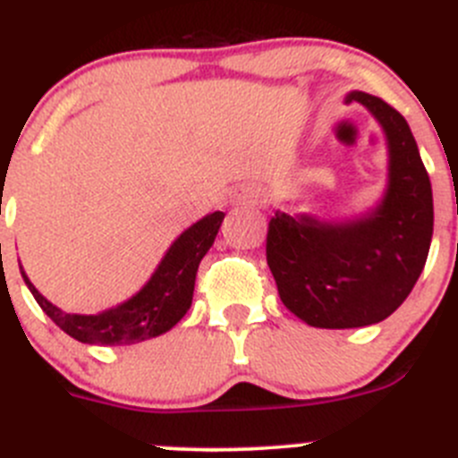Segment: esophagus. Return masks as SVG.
<instances>
[{"label":"esophagus","mask_w":458,"mask_h":458,"mask_svg":"<svg viewBox=\"0 0 458 458\" xmlns=\"http://www.w3.org/2000/svg\"><path fill=\"white\" fill-rule=\"evenodd\" d=\"M237 203H258L259 194L253 190V187H246V190H239V194H234Z\"/></svg>","instance_id":"34e87169"}]
</instances>
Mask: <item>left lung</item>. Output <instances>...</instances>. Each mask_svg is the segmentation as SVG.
Wrapping results in <instances>:
<instances>
[{
  "mask_svg": "<svg viewBox=\"0 0 458 458\" xmlns=\"http://www.w3.org/2000/svg\"><path fill=\"white\" fill-rule=\"evenodd\" d=\"M382 126L388 148L386 190L375 208L326 221L276 209L267 262L277 293L311 327L348 330L388 318L425 268L434 234V199L407 119L369 92L345 94Z\"/></svg>",
  "mask_w": 458,
  "mask_h": 458,
  "instance_id": "8db88e82",
  "label": "left lung"
}]
</instances>
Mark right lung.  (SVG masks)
Segmentation results:
<instances>
[{
	"instance_id": "right-lung-1",
	"label": "right lung",
	"mask_w": 458,
	"mask_h": 458,
	"mask_svg": "<svg viewBox=\"0 0 458 458\" xmlns=\"http://www.w3.org/2000/svg\"><path fill=\"white\" fill-rule=\"evenodd\" d=\"M224 216V212H212L191 224L174 239L153 276L135 296L99 314H67L33 287L22 267L20 271L42 311L72 339L89 345L140 344L169 332L187 314L199 264L215 243Z\"/></svg>"
}]
</instances>
